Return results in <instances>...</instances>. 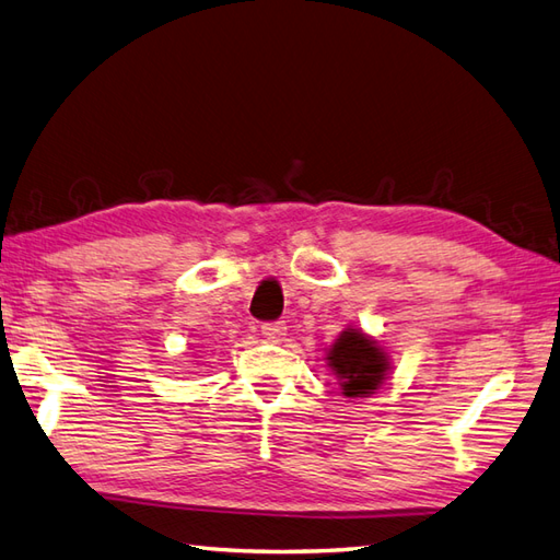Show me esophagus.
<instances>
[{"instance_id":"obj_1","label":"esophagus","mask_w":560,"mask_h":560,"mask_svg":"<svg viewBox=\"0 0 560 560\" xmlns=\"http://www.w3.org/2000/svg\"><path fill=\"white\" fill-rule=\"evenodd\" d=\"M284 330H288L284 320H270V323H264V326H260V332H264L268 340H280Z\"/></svg>"}]
</instances>
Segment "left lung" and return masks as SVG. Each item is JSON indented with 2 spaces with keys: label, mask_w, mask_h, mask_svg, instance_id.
Wrapping results in <instances>:
<instances>
[{
  "label": "left lung",
  "mask_w": 560,
  "mask_h": 560,
  "mask_svg": "<svg viewBox=\"0 0 560 560\" xmlns=\"http://www.w3.org/2000/svg\"><path fill=\"white\" fill-rule=\"evenodd\" d=\"M328 366L338 374L342 395L366 397L374 393L388 371V357L364 332L345 330L328 354Z\"/></svg>",
  "instance_id": "obj_1"
}]
</instances>
